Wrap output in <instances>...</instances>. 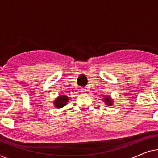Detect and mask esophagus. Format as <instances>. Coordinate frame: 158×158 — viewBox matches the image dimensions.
Masks as SVG:
<instances>
[{"mask_svg": "<svg viewBox=\"0 0 158 158\" xmlns=\"http://www.w3.org/2000/svg\"><path fill=\"white\" fill-rule=\"evenodd\" d=\"M80 92H81V93H85L86 92V89H85V88H80Z\"/></svg>", "mask_w": 158, "mask_h": 158, "instance_id": "34e87169", "label": "esophagus"}]
</instances>
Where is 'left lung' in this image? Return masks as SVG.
<instances>
[{
    "instance_id": "8db88e82",
    "label": "left lung",
    "mask_w": 158,
    "mask_h": 158,
    "mask_svg": "<svg viewBox=\"0 0 158 158\" xmlns=\"http://www.w3.org/2000/svg\"><path fill=\"white\" fill-rule=\"evenodd\" d=\"M103 101L106 103V104L108 106H111L113 104V101H112L111 98H110L109 96H105L104 98H103Z\"/></svg>"
}]
</instances>
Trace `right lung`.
Listing matches in <instances>:
<instances>
[{
	"label": "right lung",
	"mask_w": 158,
	"mask_h": 158,
	"mask_svg": "<svg viewBox=\"0 0 158 158\" xmlns=\"http://www.w3.org/2000/svg\"><path fill=\"white\" fill-rule=\"evenodd\" d=\"M69 98L66 96H59L57 98L55 99V101H54V104L55 106L57 108H62L64 106L67 104V103L68 102Z\"/></svg>",
	"instance_id": "1"
}]
</instances>
